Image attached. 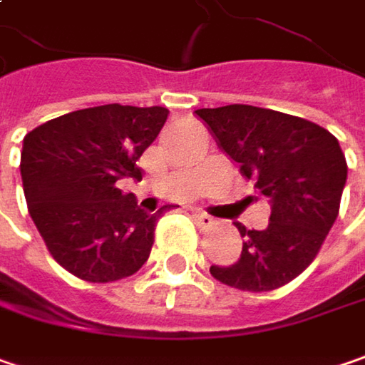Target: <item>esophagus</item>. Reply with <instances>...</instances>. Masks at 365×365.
<instances>
[{"label":"esophagus","instance_id":"esophagus-1","mask_svg":"<svg viewBox=\"0 0 365 365\" xmlns=\"http://www.w3.org/2000/svg\"><path fill=\"white\" fill-rule=\"evenodd\" d=\"M192 217H195V222H197V226L199 228H210L211 224H213V217L211 215H207L205 211H201V210H195L192 211Z\"/></svg>","mask_w":365,"mask_h":365}]
</instances>
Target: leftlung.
<instances>
[{"label":"left lung","instance_id":"8db88e82","mask_svg":"<svg viewBox=\"0 0 365 365\" xmlns=\"http://www.w3.org/2000/svg\"><path fill=\"white\" fill-rule=\"evenodd\" d=\"M195 115L271 205L264 230L238 224L245 238L240 259L211 264V275L242 292H271L296 279L339 215L347 162L337 137L317 123L248 104Z\"/></svg>","mask_w":365,"mask_h":365}]
</instances>
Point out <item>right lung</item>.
Returning a JSON list of instances; mask_svg holds the SVG:
<instances>
[{
    "instance_id": "1",
    "label": "right lung",
    "mask_w": 365,
    "mask_h": 365,
    "mask_svg": "<svg viewBox=\"0 0 365 365\" xmlns=\"http://www.w3.org/2000/svg\"><path fill=\"white\" fill-rule=\"evenodd\" d=\"M168 117L164 106L104 104L61 115L22 143L28 211L53 259L83 282L133 275L148 261L160 215L123 195L120 178H141L137 160Z\"/></svg>"
}]
</instances>
